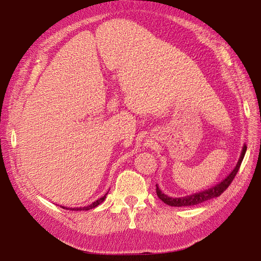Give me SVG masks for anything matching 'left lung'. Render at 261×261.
<instances>
[{
  "instance_id": "obj_1",
  "label": "left lung",
  "mask_w": 261,
  "mask_h": 261,
  "mask_svg": "<svg viewBox=\"0 0 261 261\" xmlns=\"http://www.w3.org/2000/svg\"><path fill=\"white\" fill-rule=\"evenodd\" d=\"M247 151V146L245 145L242 148V152H241V156L239 158V162H238L237 166L234 167V169L231 171L229 174V176L224 178L222 181L219 182L218 185H215L213 187L208 188V190H205L203 192H199L196 194H192L190 196H185V197H178V198H174V197H169L168 195H166L162 191L159 190L158 185H156V193H157V196L162 199V201L169 205V206H176V207H179V206H192V205H197V204H201L205 201H208L211 198H214V197H218L220 196L221 194H222L226 188L230 186V184L233 180V178L236 177L238 170H239L241 163L243 160V157H245V153Z\"/></svg>"
}]
</instances>
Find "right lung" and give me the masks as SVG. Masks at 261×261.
Listing matches in <instances>:
<instances>
[{
  "label": "right lung",
  "instance_id": "obj_1",
  "mask_svg": "<svg viewBox=\"0 0 261 261\" xmlns=\"http://www.w3.org/2000/svg\"><path fill=\"white\" fill-rule=\"evenodd\" d=\"M107 195H108V193L105 194L104 196H102L101 198H98V199H96L95 202L94 203H92V204H90V205H87V206H84V207H75V208H69V207H65V206H62L63 208H67V210H71V211H88V210H91V208H94V207H96L97 205H99L101 204L105 198H107Z\"/></svg>",
  "mask_w": 261,
  "mask_h": 261
}]
</instances>
